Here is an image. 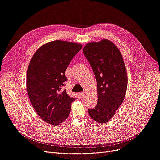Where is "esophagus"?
Instances as JSON below:
<instances>
[{"instance_id":"34e87169","label":"esophagus","mask_w":160,"mask_h":160,"mask_svg":"<svg viewBox=\"0 0 160 160\" xmlns=\"http://www.w3.org/2000/svg\"><path fill=\"white\" fill-rule=\"evenodd\" d=\"M80 96H81L82 98H86V93H85V92H81V93H80Z\"/></svg>"}]
</instances>
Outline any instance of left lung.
<instances>
[{"label": "left lung", "mask_w": 160, "mask_h": 160, "mask_svg": "<svg viewBox=\"0 0 160 160\" xmlns=\"http://www.w3.org/2000/svg\"><path fill=\"white\" fill-rule=\"evenodd\" d=\"M83 52L95 74L98 87L97 105L88 109V113L98 123H106L125 97L128 77L125 62L118 47L107 39L88 43Z\"/></svg>", "instance_id": "obj_1"}]
</instances>
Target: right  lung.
I'll return each instance as SVG.
<instances>
[{
	"label": "right lung",
	"mask_w": 160,
	"mask_h": 160,
	"mask_svg": "<svg viewBox=\"0 0 160 160\" xmlns=\"http://www.w3.org/2000/svg\"><path fill=\"white\" fill-rule=\"evenodd\" d=\"M80 43L55 40L35 51L27 71L26 86L31 103L43 121L57 125L66 120L75 98L62 90L71 60L82 49Z\"/></svg>",
	"instance_id": "right-lung-1"
}]
</instances>
